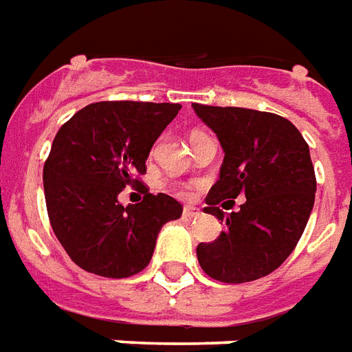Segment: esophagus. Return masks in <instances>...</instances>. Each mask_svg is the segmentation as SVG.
Returning <instances> with one entry per match:
<instances>
[{"label":"esophagus","instance_id":"esophagus-1","mask_svg":"<svg viewBox=\"0 0 352 352\" xmlns=\"http://www.w3.org/2000/svg\"><path fill=\"white\" fill-rule=\"evenodd\" d=\"M201 215V210L195 206H186L184 208V217L186 219H195V217H199Z\"/></svg>","mask_w":352,"mask_h":352}]
</instances>
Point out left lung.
Returning <instances> with one entry per match:
<instances>
[{
  "label": "left lung",
  "mask_w": 352,
  "mask_h": 352,
  "mask_svg": "<svg viewBox=\"0 0 352 352\" xmlns=\"http://www.w3.org/2000/svg\"><path fill=\"white\" fill-rule=\"evenodd\" d=\"M193 110L225 153L204 212L227 229L214 242L199 243V264L223 283L264 278L291 255L311 214L317 179L309 146L287 118L272 112L199 102ZM238 194L246 202L225 218L217 204Z\"/></svg>",
  "instance_id": "8db88e82"
}]
</instances>
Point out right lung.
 <instances>
[{
    "label": "right lung",
    "mask_w": 352,
    "mask_h": 352,
    "mask_svg": "<svg viewBox=\"0 0 352 352\" xmlns=\"http://www.w3.org/2000/svg\"><path fill=\"white\" fill-rule=\"evenodd\" d=\"M179 109L178 102H91L58 131L43 170L46 210L54 234L82 270L114 279L142 272L161 227L182 215L176 199L150 193L135 179ZM129 185L143 201L123 207L117 197Z\"/></svg>",
    "instance_id": "1"
}]
</instances>
